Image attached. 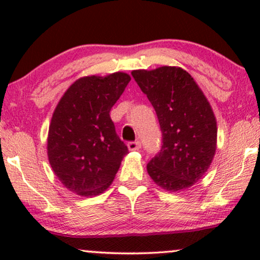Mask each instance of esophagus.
Instances as JSON below:
<instances>
[{
    "label": "esophagus",
    "mask_w": 260,
    "mask_h": 260,
    "mask_svg": "<svg viewBox=\"0 0 260 260\" xmlns=\"http://www.w3.org/2000/svg\"><path fill=\"white\" fill-rule=\"evenodd\" d=\"M140 147H142V143L139 140H134V142L128 143V149L129 150H139Z\"/></svg>",
    "instance_id": "34e87169"
}]
</instances>
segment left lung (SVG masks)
Wrapping results in <instances>:
<instances>
[{
	"mask_svg": "<svg viewBox=\"0 0 260 260\" xmlns=\"http://www.w3.org/2000/svg\"><path fill=\"white\" fill-rule=\"evenodd\" d=\"M148 96L162 133L160 151L148 162V174L166 190L186 189L201 180L216 150V120L207 98L180 67L133 71Z\"/></svg>",
	"mask_w": 260,
	"mask_h": 260,
	"instance_id": "8db88e82",
	"label": "left lung"
}]
</instances>
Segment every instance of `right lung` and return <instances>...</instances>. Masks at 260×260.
I'll return each instance as SVG.
<instances>
[{
  "label": "right lung",
  "instance_id": "right-lung-1",
  "mask_svg": "<svg viewBox=\"0 0 260 260\" xmlns=\"http://www.w3.org/2000/svg\"><path fill=\"white\" fill-rule=\"evenodd\" d=\"M129 82L131 77L122 72L80 78L53 112L47 139L50 165L64 187L77 194L103 193L128 153L110 111Z\"/></svg>",
  "mask_w": 260,
  "mask_h": 260
}]
</instances>
